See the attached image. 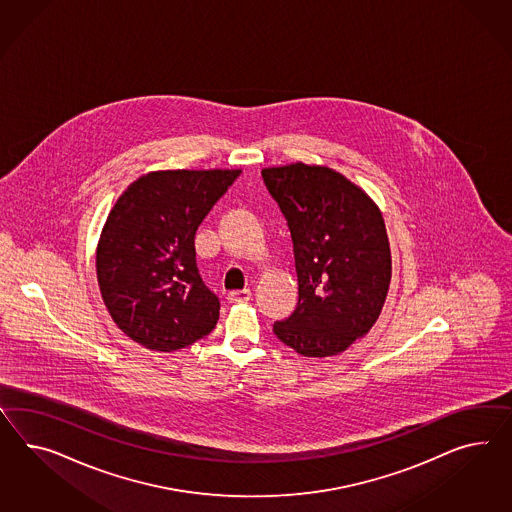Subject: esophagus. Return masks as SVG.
I'll return each instance as SVG.
<instances>
[{
  "instance_id": "34e87169",
  "label": "esophagus",
  "mask_w": 512,
  "mask_h": 512,
  "mask_svg": "<svg viewBox=\"0 0 512 512\" xmlns=\"http://www.w3.org/2000/svg\"><path fill=\"white\" fill-rule=\"evenodd\" d=\"M227 300H229L231 304H246V302L251 300V291H249V289H242V291L229 292Z\"/></svg>"
}]
</instances>
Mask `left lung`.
<instances>
[{
    "label": "left lung",
    "mask_w": 512,
    "mask_h": 512,
    "mask_svg": "<svg viewBox=\"0 0 512 512\" xmlns=\"http://www.w3.org/2000/svg\"><path fill=\"white\" fill-rule=\"evenodd\" d=\"M263 179L289 223L298 274V305L274 333L305 358L337 356L373 328L386 302L391 249L382 212L332 167H266Z\"/></svg>",
    "instance_id": "obj_1"
}]
</instances>
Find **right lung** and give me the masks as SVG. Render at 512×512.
<instances>
[{
  "instance_id": "obj_1",
  "label": "right lung",
  "mask_w": 512,
  "mask_h": 512,
  "mask_svg": "<svg viewBox=\"0 0 512 512\" xmlns=\"http://www.w3.org/2000/svg\"><path fill=\"white\" fill-rule=\"evenodd\" d=\"M242 169H167L134 180L108 214L97 279L113 322L156 352L214 330L220 300L195 264V233Z\"/></svg>"
}]
</instances>
